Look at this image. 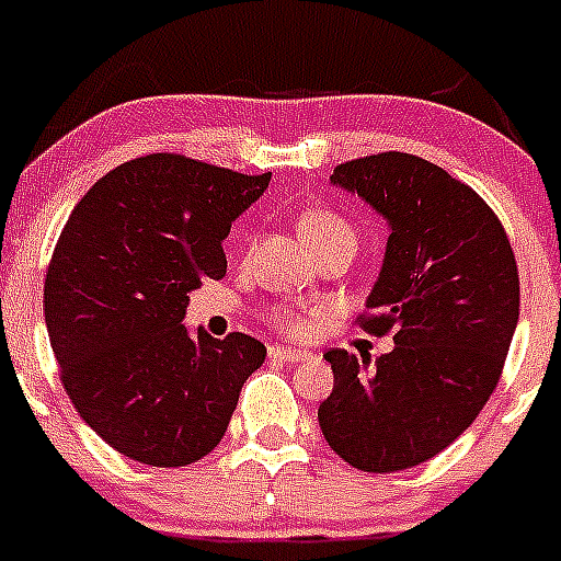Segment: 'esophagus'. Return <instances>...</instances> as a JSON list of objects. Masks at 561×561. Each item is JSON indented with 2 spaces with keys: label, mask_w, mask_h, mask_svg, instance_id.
<instances>
[{
  "label": "esophagus",
  "mask_w": 561,
  "mask_h": 561,
  "mask_svg": "<svg viewBox=\"0 0 561 561\" xmlns=\"http://www.w3.org/2000/svg\"><path fill=\"white\" fill-rule=\"evenodd\" d=\"M268 355L274 360H285V364H301V360L309 358L307 350H296V347H268Z\"/></svg>",
  "instance_id": "esophagus-1"
}]
</instances>
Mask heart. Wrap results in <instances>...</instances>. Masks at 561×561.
Listing matches in <instances>:
<instances>
[{"instance_id": "1", "label": "heart", "mask_w": 561, "mask_h": 561, "mask_svg": "<svg viewBox=\"0 0 561 561\" xmlns=\"http://www.w3.org/2000/svg\"><path fill=\"white\" fill-rule=\"evenodd\" d=\"M298 233H301V239L317 252V249L328 244V241L353 236V230H350V225L344 222L336 211H331V208H309V211L301 214V219H298ZM271 320H274V325L282 328V331H290L293 336H304V333L309 331V322L304 320L301 314L293 312V309H279V312H274Z\"/></svg>"}]
</instances>
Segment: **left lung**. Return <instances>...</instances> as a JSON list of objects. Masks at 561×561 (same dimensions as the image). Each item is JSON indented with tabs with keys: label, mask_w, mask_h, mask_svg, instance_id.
<instances>
[{
	"label": "left lung",
	"mask_w": 561,
	"mask_h": 561,
	"mask_svg": "<svg viewBox=\"0 0 561 561\" xmlns=\"http://www.w3.org/2000/svg\"><path fill=\"white\" fill-rule=\"evenodd\" d=\"M333 184L388 219L382 271L358 325L388 355L328 350L322 437L364 472H399L456 443L502 377L518 322V265L500 217L450 173L404 151L333 168Z\"/></svg>",
	"instance_id": "obj_1"
}]
</instances>
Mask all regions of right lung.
<instances>
[{"label":"right lung","instance_id":"obj_1","mask_svg":"<svg viewBox=\"0 0 561 561\" xmlns=\"http://www.w3.org/2000/svg\"><path fill=\"white\" fill-rule=\"evenodd\" d=\"M190 160L146 154L78 201L45 274V325L61 386L111 448L149 467H186L228 432L265 344L247 333L192 339L190 293L222 279L230 225L268 186Z\"/></svg>","mask_w":561,"mask_h":561}]
</instances>
